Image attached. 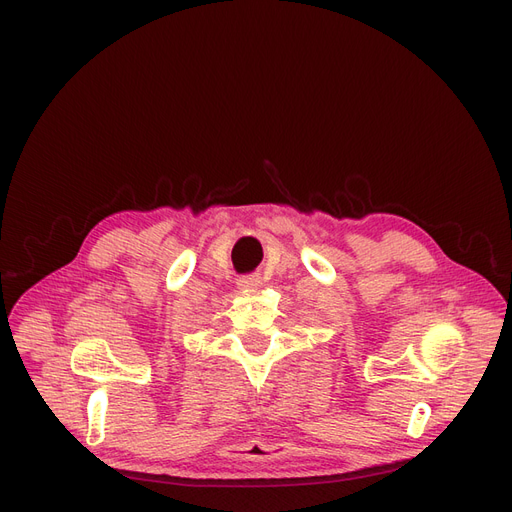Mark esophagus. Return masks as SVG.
I'll use <instances>...</instances> for the list:
<instances>
[{
  "label": "esophagus",
  "mask_w": 512,
  "mask_h": 512,
  "mask_svg": "<svg viewBox=\"0 0 512 512\" xmlns=\"http://www.w3.org/2000/svg\"><path fill=\"white\" fill-rule=\"evenodd\" d=\"M259 284H261L259 276H242V278H238V288H242V290H253Z\"/></svg>",
  "instance_id": "34e87169"
}]
</instances>
